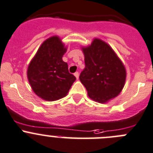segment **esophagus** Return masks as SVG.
I'll return each mask as SVG.
<instances>
[{"label":"esophagus","mask_w":153,"mask_h":153,"mask_svg":"<svg viewBox=\"0 0 153 153\" xmlns=\"http://www.w3.org/2000/svg\"><path fill=\"white\" fill-rule=\"evenodd\" d=\"M74 75H75V78H76L77 79H78V77H79V73H78V72H76L75 74H74Z\"/></svg>","instance_id":"1"}]
</instances>
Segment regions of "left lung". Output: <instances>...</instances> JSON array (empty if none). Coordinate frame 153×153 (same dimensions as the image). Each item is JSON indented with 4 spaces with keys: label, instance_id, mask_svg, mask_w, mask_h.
Listing matches in <instances>:
<instances>
[{
    "label": "left lung",
    "instance_id": "left-lung-1",
    "mask_svg": "<svg viewBox=\"0 0 153 153\" xmlns=\"http://www.w3.org/2000/svg\"><path fill=\"white\" fill-rule=\"evenodd\" d=\"M82 51L85 68L79 79L88 97L104 103L118 96L125 86L126 70L112 48L102 40L95 38L89 47L82 48Z\"/></svg>",
    "mask_w": 153,
    "mask_h": 153
}]
</instances>
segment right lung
<instances>
[{
    "mask_svg": "<svg viewBox=\"0 0 153 153\" xmlns=\"http://www.w3.org/2000/svg\"><path fill=\"white\" fill-rule=\"evenodd\" d=\"M66 48L57 36L44 41L29 63L27 76L36 95L47 101L59 100L67 95L76 78L68 72L62 60Z\"/></svg>",
    "mask_w": 153,
    "mask_h": 153,
    "instance_id": "obj_1",
    "label": "right lung"
}]
</instances>
